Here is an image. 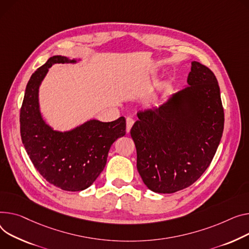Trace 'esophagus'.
I'll return each mask as SVG.
<instances>
[{
	"label": "esophagus",
	"mask_w": 249,
	"mask_h": 249,
	"mask_svg": "<svg viewBox=\"0 0 249 249\" xmlns=\"http://www.w3.org/2000/svg\"><path fill=\"white\" fill-rule=\"evenodd\" d=\"M133 124H134V120L132 119L131 117H128V118L126 119V131H127V133H129L131 128H132V126H133Z\"/></svg>",
	"instance_id": "34e87169"
}]
</instances>
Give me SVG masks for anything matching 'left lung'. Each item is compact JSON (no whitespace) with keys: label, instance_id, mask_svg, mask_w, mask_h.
<instances>
[{"label":"left lung","instance_id":"left-lung-1","mask_svg":"<svg viewBox=\"0 0 249 249\" xmlns=\"http://www.w3.org/2000/svg\"><path fill=\"white\" fill-rule=\"evenodd\" d=\"M184 87L158 107L139 111L130 131L137 170L156 193H174L193 184L209 166L222 137L224 113L213 72L191 62Z\"/></svg>","mask_w":249,"mask_h":249}]
</instances>
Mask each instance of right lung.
Listing matches in <instances>:
<instances>
[{"instance_id": "1", "label": "right lung", "mask_w": 249, "mask_h": 249, "mask_svg": "<svg viewBox=\"0 0 249 249\" xmlns=\"http://www.w3.org/2000/svg\"><path fill=\"white\" fill-rule=\"evenodd\" d=\"M82 59L56 55L33 74L28 82L20 113L21 137L38 172L56 187L82 191L103 171L112 144L126 133V120L90 119L67 131L55 130L44 119L39 90L54 64H77Z\"/></svg>"}]
</instances>
